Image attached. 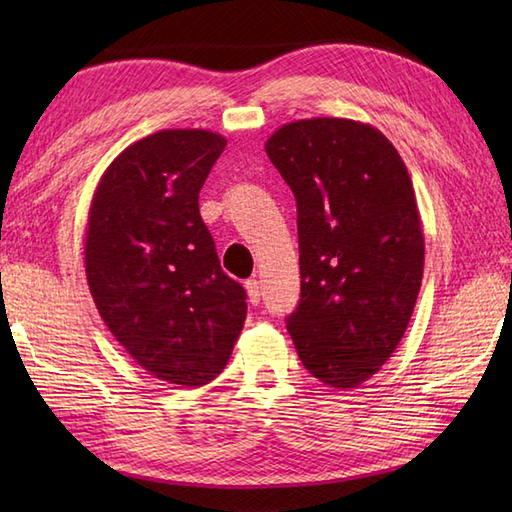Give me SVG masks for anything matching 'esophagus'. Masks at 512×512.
Returning a JSON list of instances; mask_svg holds the SVG:
<instances>
[{
  "instance_id": "1",
  "label": "esophagus",
  "mask_w": 512,
  "mask_h": 512,
  "mask_svg": "<svg viewBox=\"0 0 512 512\" xmlns=\"http://www.w3.org/2000/svg\"><path fill=\"white\" fill-rule=\"evenodd\" d=\"M246 292H248V301L253 303V306H257L259 299H262V286H259L257 279H248L246 281Z\"/></svg>"
}]
</instances>
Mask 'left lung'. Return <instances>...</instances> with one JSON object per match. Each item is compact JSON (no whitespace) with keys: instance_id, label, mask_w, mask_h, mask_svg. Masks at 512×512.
I'll use <instances>...</instances> for the list:
<instances>
[{"instance_id":"left-lung-1","label":"left lung","mask_w":512,"mask_h":512,"mask_svg":"<svg viewBox=\"0 0 512 512\" xmlns=\"http://www.w3.org/2000/svg\"><path fill=\"white\" fill-rule=\"evenodd\" d=\"M297 198L301 301L288 332L303 367L334 389L363 385L416 308L424 235L409 171L376 127L303 118L266 140Z\"/></svg>"}]
</instances>
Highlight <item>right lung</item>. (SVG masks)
<instances>
[{
	"label": "right lung",
	"instance_id": "add662e5",
	"mask_svg": "<svg viewBox=\"0 0 512 512\" xmlns=\"http://www.w3.org/2000/svg\"><path fill=\"white\" fill-rule=\"evenodd\" d=\"M226 138L160 129L105 169L85 226V277L101 319L147 374L200 387L226 367L246 321L198 195Z\"/></svg>",
	"mask_w": 512,
	"mask_h": 512
}]
</instances>
